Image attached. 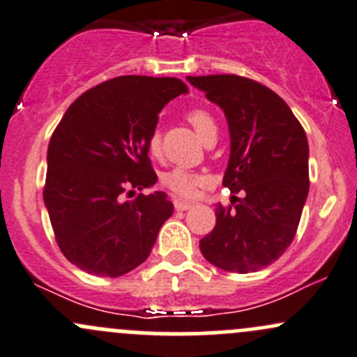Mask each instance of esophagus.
<instances>
[{
	"label": "esophagus",
	"mask_w": 357,
	"mask_h": 357,
	"mask_svg": "<svg viewBox=\"0 0 357 357\" xmlns=\"http://www.w3.org/2000/svg\"><path fill=\"white\" fill-rule=\"evenodd\" d=\"M174 207L176 211H188V208H192V204H190V202L174 200Z\"/></svg>",
	"instance_id": "esophagus-1"
}]
</instances>
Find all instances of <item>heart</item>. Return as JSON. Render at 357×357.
Masks as SVG:
<instances>
[{"label": "heart", "mask_w": 357, "mask_h": 357, "mask_svg": "<svg viewBox=\"0 0 357 357\" xmlns=\"http://www.w3.org/2000/svg\"><path fill=\"white\" fill-rule=\"evenodd\" d=\"M186 119L192 124V128L195 129L197 135L200 136V139L204 142V138H207L211 132H218V124H215L214 117L208 114L207 110L195 109L190 110L186 114ZM149 152L152 155H157L160 152V136L158 132H152L149 139ZM162 183H164L165 188L171 190L176 197H181V199H193L199 192V188L205 183V179L200 174L195 172H190L186 169L174 167L171 171L164 172L162 176Z\"/></svg>", "instance_id": "obj_1"}]
</instances>
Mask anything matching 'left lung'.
<instances>
[{"instance_id":"1","label":"left lung","mask_w":357,"mask_h":357,"mask_svg":"<svg viewBox=\"0 0 357 357\" xmlns=\"http://www.w3.org/2000/svg\"><path fill=\"white\" fill-rule=\"evenodd\" d=\"M186 81L221 107L229 129L222 185L233 207L215 208V226L200 240L211 264L254 273L290 247L309 193V145L290 107L261 82L233 74L188 75Z\"/></svg>"}]
</instances>
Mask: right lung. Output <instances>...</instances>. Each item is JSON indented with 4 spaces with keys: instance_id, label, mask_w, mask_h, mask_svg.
<instances>
[{
    "instance_id": "right-lung-1",
    "label": "right lung",
    "mask_w": 357,
    "mask_h": 357,
    "mask_svg": "<svg viewBox=\"0 0 357 357\" xmlns=\"http://www.w3.org/2000/svg\"><path fill=\"white\" fill-rule=\"evenodd\" d=\"M185 93L181 79L121 75L82 93L56 126L43 197L60 250L82 271L117 278L152 252L174 205L164 192L122 195L157 183L149 139Z\"/></svg>"
}]
</instances>
